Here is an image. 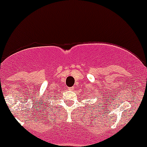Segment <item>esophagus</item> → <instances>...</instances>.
Wrapping results in <instances>:
<instances>
[{
	"instance_id": "1",
	"label": "esophagus",
	"mask_w": 147,
	"mask_h": 147,
	"mask_svg": "<svg viewBox=\"0 0 147 147\" xmlns=\"http://www.w3.org/2000/svg\"><path fill=\"white\" fill-rule=\"evenodd\" d=\"M73 89H74V87H69V88H68V90H72Z\"/></svg>"
}]
</instances>
